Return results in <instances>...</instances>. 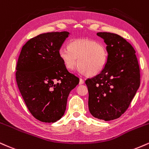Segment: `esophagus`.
<instances>
[{"mask_svg":"<svg viewBox=\"0 0 149 149\" xmlns=\"http://www.w3.org/2000/svg\"><path fill=\"white\" fill-rule=\"evenodd\" d=\"M84 84V80L83 79H80L79 80V84Z\"/></svg>","mask_w":149,"mask_h":149,"instance_id":"1","label":"esophagus"}]
</instances>
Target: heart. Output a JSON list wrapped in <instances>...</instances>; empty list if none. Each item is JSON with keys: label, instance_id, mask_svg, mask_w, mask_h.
<instances>
[{"label": "heart", "instance_id": "b5f03b06", "mask_svg": "<svg viewBox=\"0 0 149 149\" xmlns=\"http://www.w3.org/2000/svg\"><path fill=\"white\" fill-rule=\"evenodd\" d=\"M59 56L68 70H73L79 62L80 72L95 76L105 68L107 52L102 44L88 38H81L71 41L69 47L61 48Z\"/></svg>", "mask_w": 149, "mask_h": 149}]
</instances>
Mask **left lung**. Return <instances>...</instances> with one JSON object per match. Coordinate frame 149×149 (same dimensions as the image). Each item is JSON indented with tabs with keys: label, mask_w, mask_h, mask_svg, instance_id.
<instances>
[{
	"label": "left lung",
	"mask_w": 149,
	"mask_h": 149,
	"mask_svg": "<svg viewBox=\"0 0 149 149\" xmlns=\"http://www.w3.org/2000/svg\"><path fill=\"white\" fill-rule=\"evenodd\" d=\"M107 45V61L104 70L86 81L88 109L93 117L105 121L119 118L126 111L140 85L135 51L121 36L100 32Z\"/></svg>",
	"instance_id": "1"
}]
</instances>
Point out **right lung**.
Segmentation results:
<instances>
[{
    "label": "right lung",
    "mask_w": 149,
    "mask_h": 149,
    "mask_svg": "<svg viewBox=\"0 0 149 149\" xmlns=\"http://www.w3.org/2000/svg\"><path fill=\"white\" fill-rule=\"evenodd\" d=\"M69 35L67 31L52 32L31 38L23 46L17 61L19 91L31 114L45 123L61 119L70 93L79 82L59 56Z\"/></svg>",
    "instance_id": "right-lung-1"
}]
</instances>
